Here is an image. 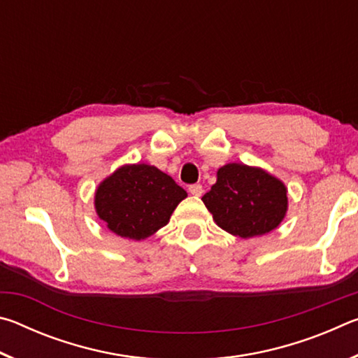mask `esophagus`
I'll return each mask as SVG.
<instances>
[{"mask_svg":"<svg viewBox=\"0 0 358 358\" xmlns=\"http://www.w3.org/2000/svg\"><path fill=\"white\" fill-rule=\"evenodd\" d=\"M189 192L192 194V196L201 197L203 194V187H202V185H192V186H189Z\"/></svg>","mask_w":358,"mask_h":358,"instance_id":"obj_1","label":"esophagus"}]
</instances>
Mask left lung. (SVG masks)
<instances>
[{"mask_svg":"<svg viewBox=\"0 0 358 358\" xmlns=\"http://www.w3.org/2000/svg\"><path fill=\"white\" fill-rule=\"evenodd\" d=\"M213 221L240 238L270 234L287 213V187L264 169L230 162L216 172V183L202 197Z\"/></svg>","mask_w":358,"mask_h":358,"instance_id":"obj_1","label":"left lung"}]
</instances>
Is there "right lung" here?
<instances>
[{"label": "right lung", "instance_id": "1", "mask_svg": "<svg viewBox=\"0 0 358 358\" xmlns=\"http://www.w3.org/2000/svg\"><path fill=\"white\" fill-rule=\"evenodd\" d=\"M187 192L171 175L148 164H124L96 187L94 210L118 237L145 240L171 220Z\"/></svg>", "mask_w": 358, "mask_h": 358}]
</instances>
